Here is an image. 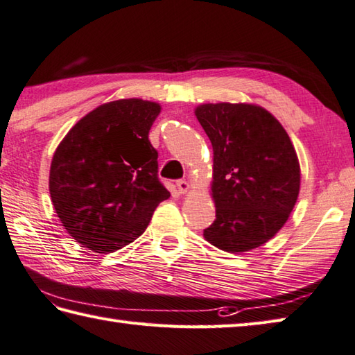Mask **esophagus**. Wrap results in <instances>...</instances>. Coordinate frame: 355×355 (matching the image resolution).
<instances>
[{"instance_id":"34e87169","label":"esophagus","mask_w":355,"mask_h":355,"mask_svg":"<svg viewBox=\"0 0 355 355\" xmlns=\"http://www.w3.org/2000/svg\"><path fill=\"white\" fill-rule=\"evenodd\" d=\"M177 189H178V192H180V193H186V192H189V189H191V183L187 182V180H178V182H177Z\"/></svg>"}]
</instances>
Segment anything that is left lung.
I'll return each instance as SVG.
<instances>
[{"instance_id":"left-lung-1","label":"left lung","mask_w":355,"mask_h":355,"mask_svg":"<svg viewBox=\"0 0 355 355\" xmlns=\"http://www.w3.org/2000/svg\"><path fill=\"white\" fill-rule=\"evenodd\" d=\"M214 150L215 221L203 237L229 254L269 241L300 192V163L288 132L254 103H205L193 110Z\"/></svg>"}]
</instances>
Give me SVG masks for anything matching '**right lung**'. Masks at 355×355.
<instances>
[{
  "instance_id": "1",
  "label": "right lung",
  "mask_w": 355,
  "mask_h": 355,
  "mask_svg": "<svg viewBox=\"0 0 355 355\" xmlns=\"http://www.w3.org/2000/svg\"><path fill=\"white\" fill-rule=\"evenodd\" d=\"M159 103L123 98L90 110L62 138L49 192L67 234L98 254L115 252L146 231L171 192L158 182L149 130Z\"/></svg>"
}]
</instances>
